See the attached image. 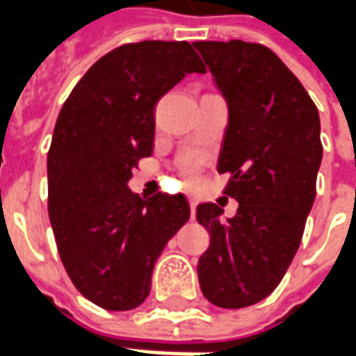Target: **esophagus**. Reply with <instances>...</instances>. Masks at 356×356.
I'll list each match as a JSON object with an SVG mask.
<instances>
[{
	"label": "esophagus",
	"mask_w": 356,
	"mask_h": 356,
	"mask_svg": "<svg viewBox=\"0 0 356 356\" xmlns=\"http://www.w3.org/2000/svg\"><path fill=\"white\" fill-rule=\"evenodd\" d=\"M188 204H191V213H193L194 217V213H196V206H198V200H196V198H188Z\"/></svg>",
	"instance_id": "esophagus-1"
}]
</instances>
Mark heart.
<instances>
[{"label": "heart", "instance_id": "b5f03b06", "mask_svg": "<svg viewBox=\"0 0 356 356\" xmlns=\"http://www.w3.org/2000/svg\"><path fill=\"white\" fill-rule=\"evenodd\" d=\"M200 163H202L200 156H191V158H186L185 162H183L181 170H183V173H185L186 181H194V177H196V171H198V168H200Z\"/></svg>", "mask_w": 356, "mask_h": 356}]
</instances>
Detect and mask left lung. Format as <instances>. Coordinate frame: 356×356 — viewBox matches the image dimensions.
Returning a JSON list of instances; mask_svg holds the SVG:
<instances>
[{
  "mask_svg": "<svg viewBox=\"0 0 356 356\" xmlns=\"http://www.w3.org/2000/svg\"><path fill=\"white\" fill-rule=\"evenodd\" d=\"M194 47L229 102L217 171L231 173L225 194L238 202L231 219L213 202L198 204L196 219L209 232L198 280L213 305L242 309L275 290L301 244L316 196L321 118L301 81L261 43Z\"/></svg>",
  "mask_w": 356,
  "mask_h": 356,
  "instance_id": "obj_1",
  "label": "left lung"
}]
</instances>
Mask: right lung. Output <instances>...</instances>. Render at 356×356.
<instances>
[{"mask_svg":"<svg viewBox=\"0 0 356 356\" xmlns=\"http://www.w3.org/2000/svg\"><path fill=\"white\" fill-rule=\"evenodd\" d=\"M193 72L206 68L188 42L127 43L83 74L57 118L51 227L74 286L106 311L147 299L156 259L191 217L183 194L140 198L127 181L152 154L156 102Z\"/></svg>","mask_w":356,"mask_h":356,"instance_id":"add662e5","label":"right lung"}]
</instances>
